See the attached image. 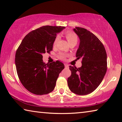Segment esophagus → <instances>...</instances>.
Returning <instances> with one entry per match:
<instances>
[{"label": "esophagus", "instance_id": "obj_1", "mask_svg": "<svg viewBox=\"0 0 122 122\" xmlns=\"http://www.w3.org/2000/svg\"><path fill=\"white\" fill-rule=\"evenodd\" d=\"M65 67L66 68H68V67H69V66L68 65H67V64H65Z\"/></svg>", "mask_w": 122, "mask_h": 122}]
</instances>
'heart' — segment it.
<instances>
[{"instance_id":"1","label":"heart","mask_w":122,"mask_h":122,"mask_svg":"<svg viewBox=\"0 0 122 122\" xmlns=\"http://www.w3.org/2000/svg\"><path fill=\"white\" fill-rule=\"evenodd\" d=\"M65 36H66V39H67V40L68 41V42H69V44H71V43H74V42H75L77 44L78 39H77V35H76L75 33H74L72 32L67 31V32H65ZM59 40V36H56V37H55V38L53 42L54 46H56V45L57 44V42H58ZM58 56L60 59L63 60L65 59L66 55H65V54H63V53H61Z\"/></svg>"}]
</instances>
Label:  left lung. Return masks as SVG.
<instances>
[{
	"label": "left lung",
	"mask_w": 122,
	"mask_h": 122,
	"mask_svg": "<svg viewBox=\"0 0 122 122\" xmlns=\"http://www.w3.org/2000/svg\"><path fill=\"white\" fill-rule=\"evenodd\" d=\"M74 32L80 39L76 51L77 59H82V66H69L71 74L68 78L69 89L79 95H86L96 89L104 78L107 69V55L102 43L85 28L75 27Z\"/></svg>",
	"instance_id": "obj_1"
}]
</instances>
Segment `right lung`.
I'll return each mask as SVG.
<instances>
[{"label":"right lung","mask_w":122,"mask_h":122,"mask_svg":"<svg viewBox=\"0 0 122 122\" xmlns=\"http://www.w3.org/2000/svg\"><path fill=\"white\" fill-rule=\"evenodd\" d=\"M63 26H44L33 30L22 40L15 53V63L22 85L32 93L42 95L54 90L65 65L59 61L45 65L42 54L53 50L56 34Z\"/></svg>","instance_id":"add662e5"}]
</instances>
